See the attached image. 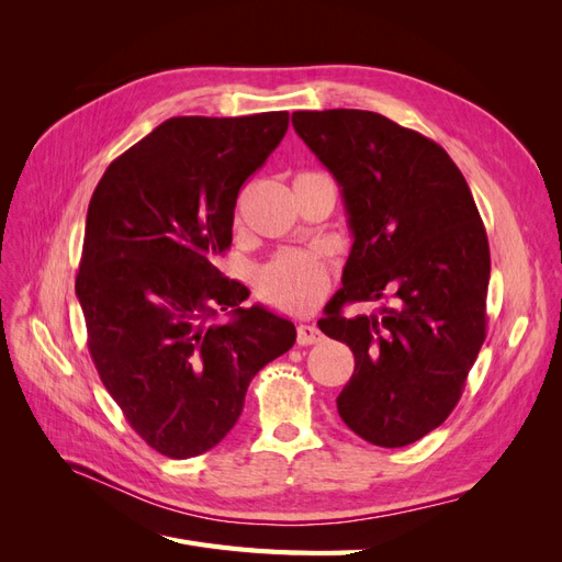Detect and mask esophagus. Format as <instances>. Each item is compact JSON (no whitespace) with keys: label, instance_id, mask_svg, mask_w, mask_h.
<instances>
[{"label":"esophagus","instance_id":"esophagus-1","mask_svg":"<svg viewBox=\"0 0 562 562\" xmlns=\"http://www.w3.org/2000/svg\"><path fill=\"white\" fill-rule=\"evenodd\" d=\"M321 337L323 335H321V330L316 326H300L297 328V345H302V347L321 342Z\"/></svg>","mask_w":562,"mask_h":562}]
</instances>
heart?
<instances>
[{
  "mask_svg": "<svg viewBox=\"0 0 562 562\" xmlns=\"http://www.w3.org/2000/svg\"><path fill=\"white\" fill-rule=\"evenodd\" d=\"M330 288V271L318 258L302 250H283L258 271V293L271 307L304 314Z\"/></svg>",
  "mask_w": 562,
  "mask_h": 562,
  "instance_id": "heart-1",
  "label": "heart"
}]
</instances>
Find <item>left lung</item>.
Wrapping results in <instances>:
<instances>
[{"mask_svg":"<svg viewBox=\"0 0 562 562\" xmlns=\"http://www.w3.org/2000/svg\"><path fill=\"white\" fill-rule=\"evenodd\" d=\"M293 126L339 184L353 236L318 321L356 359L337 413L372 446H411L448 419L483 347L490 246L479 209L443 147L378 112H293ZM384 292L394 308L341 314Z\"/></svg>","mask_w":562,"mask_h":562,"instance_id":"1","label":"left lung"}]
</instances>
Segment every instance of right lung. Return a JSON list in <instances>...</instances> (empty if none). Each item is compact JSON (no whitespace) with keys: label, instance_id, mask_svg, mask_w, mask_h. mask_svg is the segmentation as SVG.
I'll use <instances>...</instances> for the list:
<instances>
[{"label":"right lung","instance_id":"1","mask_svg":"<svg viewBox=\"0 0 562 562\" xmlns=\"http://www.w3.org/2000/svg\"><path fill=\"white\" fill-rule=\"evenodd\" d=\"M285 131L288 112L171 116L91 196L75 283L91 359L135 434L171 459L215 448L250 380L295 345L293 323L241 307L250 291L215 265L241 184Z\"/></svg>","mask_w":562,"mask_h":562}]
</instances>
